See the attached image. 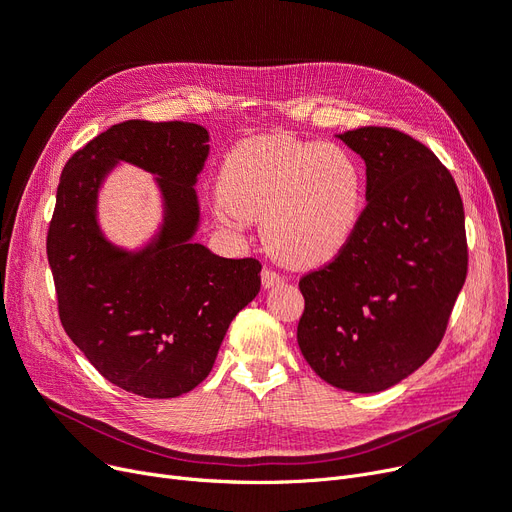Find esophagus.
I'll return each mask as SVG.
<instances>
[{"instance_id":"1","label":"esophagus","mask_w":512,"mask_h":512,"mask_svg":"<svg viewBox=\"0 0 512 512\" xmlns=\"http://www.w3.org/2000/svg\"><path fill=\"white\" fill-rule=\"evenodd\" d=\"M260 279H262V287H264V289H271V287L283 283V277H281L279 273L271 271V269H264V271L260 273Z\"/></svg>"}]
</instances>
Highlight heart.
<instances>
[{
	"mask_svg": "<svg viewBox=\"0 0 512 512\" xmlns=\"http://www.w3.org/2000/svg\"><path fill=\"white\" fill-rule=\"evenodd\" d=\"M364 173L337 143L256 135L227 154L216 212L225 223L262 218V239L281 262L312 269L335 260L360 225Z\"/></svg>",
	"mask_w": 512,
	"mask_h": 512,
	"instance_id": "1",
	"label": "heart"
}]
</instances>
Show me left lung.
<instances>
[{"instance_id":"1","label":"left lung","mask_w":512,"mask_h":512,"mask_svg":"<svg viewBox=\"0 0 512 512\" xmlns=\"http://www.w3.org/2000/svg\"><path fill=\"white\" fill-rule=\"evenodd\" d=\"M335 137L367 166V208L350 246L300 281L298 346L333 387L375 394L442 342L467 279L465 210L421 141L385 127Z\"/></svg>"}]
</instances>
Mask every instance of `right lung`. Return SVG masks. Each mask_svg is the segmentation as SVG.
Wrapping results in <instances>:
<instances>
[{"mask_svg":"<svg viewBox=\"0 0 512 512\" xmlns=\"http://www.w3.org/2000/svg\"><path fill=\"white\" fill-rule=\"evenodd\" d=\"M210 135L196 123L127 120L91 139L60 177L47 260L68 337L110 383L143 398L200 385L235 314L260 291V262L221 258L193 241L198 175ZM123 161L155 175L163 223L129 251L96 218L103 181Z\"/></svg>","mask_w":512,"mask_h":512,"instance_id":"1","label":"right lung"}]
</instances>
